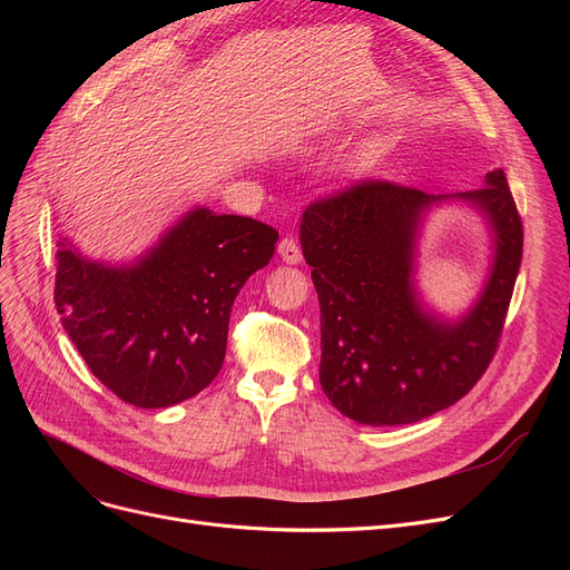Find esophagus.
<instances>
[{
    "instance_id": "1",
    "label": "esophagus",
    "mask_w": 570,
    "mask_h": 570,
    "mask_svg": "<svg viewBox=\"0 0 570 570\" xmlns=\"http://www.w3.org/2000/svg\"><path fill=\"white\" fill-rule=\"evenodd\" d=\"M278 256L283 258L285 264L295 266V264L302 262V249H299V245L295 243V239L285 237V239H281V243H278Z\"/></svg>"
}]
</instances>
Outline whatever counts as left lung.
I'll return each mask as SVG.
<instances>
[{
	"label": "left lung",
	"mask_w": 570,
	"mask_h": 570,
	"mask_svg": "<svg viewBox=\"0 0 570 570\" xmlns=\"http://www.w3.org/2000/svg\"><path fill=\"white\" fill-rule=\"evenodd\" d=\"M465 203L493 237L489 278L456 320L430 309L415 285L424 218ZM299 243L321 304V387L361 425H406L452 406L485 373L523 256V226L502 168L469 193L425 195L361 183L308 206Z\"/></svg>",
	"instance_id": "obj_1"
}]
</instances>
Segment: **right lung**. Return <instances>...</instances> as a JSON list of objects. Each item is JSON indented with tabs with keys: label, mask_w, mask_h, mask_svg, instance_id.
<instances>
[{
	"label": "right lung",
	"mask_w": 570,
	"mask_h": 570,
	"mask_svg": "<svg viewBox=\"0 0 570 570\" xmlns=\"http://www.w3.org/2000/svg\"><path fill=\"white\" fill-rule=\"evenodd\" d=\"M278 233L195 206L132 262L57 247L55 302L88 368L120 400L166 409L199 394L226 358L237 292L275 252Z\"/></svg>",
	"instance_id": "1"
}]
</instances>
